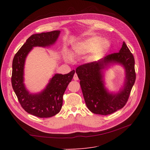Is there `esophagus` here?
<instances>
[{
    "label": "esophagus",
    "instance_id": "34e87169",
    "mask_svg": "<svg viewBox=\"0 0 150 150\" xmlns=\"http://www.w3.org/2000/svg\"><path fill=\"white\" fill-rule=\"evenodd\" d=\"M73 79H74L75 81H77L79 78H78V76L77 75V73H75V75H73Z\"/></svg>",
    "mask_w": 150,
    "mask_h": 150
}]
</instances>
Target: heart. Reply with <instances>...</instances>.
Instances as JSON below:
<instances>
[{
    "instance_id": "b5f03b06",
    "label": "heart",
    "mask_w": 150,
    "mask_h": 150,
    "mask_svg": "<svg viewBox=\"0 0 150 150\" xmlns=\"http://www.w3.org/2000/svg\"><path fill=\"white\" fill-rule=\"evenodd\" d=\"M110 46V43L108 40L103 39V38L98 36H91L76 42L73 46V50L75 55H83L90 53L88 58L94 60L103 56ZM66 58L70 60L71 56L66 53Z\"/></svg>"
}]
</instances>
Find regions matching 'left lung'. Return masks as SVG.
I'll return each instance as SVG.
<instances>
[{
	"instance_id": "1",
	"label": "left lung",
	"mask_w": 150,
	"mask_h": 150,
	"mask_svg": "<svg viewBox=\"0 0 150 150\" xmlns=\"http://www.w3.org/2000/svg\"><path fill=\"white\" fill-rule=\"evenodd\" d=\"M110 63H119L125 68L123 88L117 94H110L104 87L102 69ZM86 104L92 113L107 115L125 106L128 100L136 74L133 54L123 42L119 52L106 56L98 61L84 64L76 69Z\"/></svg>"
}]
</instances>
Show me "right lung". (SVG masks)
<instances>
[{"mask_svg": "<svg viewBox=\"0 0 150 150\" xmlns=\"http://www.w3.org/2000/svg\"><path fill=\"white\" fill-rule=\"evenodd\" d=\"M59 34L60 31H53L32 35L15 54L13 60L11 84L18 102L26 112L40 118L53 117L60 111L63 95L75 71L72 70L68 74H55L42 92L31 94L24 84L25 60L33 47L52 45L58 39Z\"/></svg>", "mask_w": 150, "mask_h": 150, "instance_id": "obj_1", "label": "right lung"}]
</instances>
